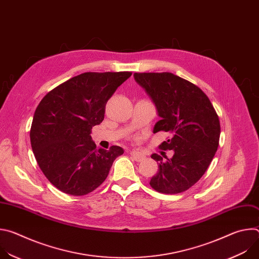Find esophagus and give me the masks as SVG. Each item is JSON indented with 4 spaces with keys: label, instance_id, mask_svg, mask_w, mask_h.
Returning <instances> with one entry per match:
<instances>
[{
    "label": "esophagus",
    "instance_id": "34e87169",
    "mask_svg": "<svg viewBox=\"0 0 259 259\" xmlns=\"http://www.w3.org/2000/svg\"><path fill=\"white\" fill-rule=\"evenodd\" d=\"M130 155H131V157H132L135 161H137V162H139V161H141V160L143 159V155H141L140 153L135 152V151L131 152V153H130Z\"/></svg>",
    "mask_w": 259,
    "mask_h": 259
}]
</instances>
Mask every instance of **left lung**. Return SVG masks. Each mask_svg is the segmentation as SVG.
Instances as JSON below:
<instances>
[{
  "label": "left lung",
  "instance_id": "1",
  "mask_svg": "<svg viewBox=\"0 0 259 259\" xmlns=\"http://www.w3.org/2000/svg\"><path fill=\"white\" fill-rule=\"evenodd\" d=\"M134 78L152 97L162 118L154 133L171 135L160 149L174 152L171 159L152 155L159 170L151 187L162 194L186 192L204 175L217 151L220 123L216 110L198 86L172 72H135Z\"/></svg>",
  "mask_w": 259,
  "mask_h": 259
}]
</instances>
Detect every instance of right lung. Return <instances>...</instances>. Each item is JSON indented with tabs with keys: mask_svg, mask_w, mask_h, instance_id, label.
I'll return each mask as SVG.
<instances>
[{
	"mask_svg": "<svg viewBox=\"0 0 259 259\" xmlns=\"http://www.w3.org/2000/svg\"><path fill=\"white\" fill-rule=\"evenodd\" d=\"M131 71L84 72L48 92L33 115L29 137L38 165L59 191L84 196L105 180L121 146L96 149L93 126L104 119L105 104Z\"/></svg>",
	"mask_w": 259,
	"mask_h": 259,
	"instance_id": "add662e5",
	"label": "right lung"
}]
</instances>
